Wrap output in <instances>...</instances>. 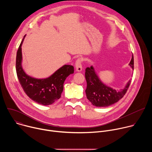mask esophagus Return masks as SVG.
<instances>
[{
	"label": "esophagus",
	"mask_w": 152,
	"mask_h": 152,
	"mask_svg": "<svg viewBox=\"0 0 152 152\" xmlns=\"http://www.w3.org/2000/svg\"><path fill=\"white\" fill-rule=\"evenodd\" d=\"M82 59L79 58L78 59L75 64V67H76V72H80L82 70Z\"/></svg>",
	"instance_id": "esophagus-1"
}]
</instances>
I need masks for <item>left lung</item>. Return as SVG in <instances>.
<instances>
[{
  "label": "left lung",
  "mask_w": 152,
  "mask_h": 152,
  "mask_svg": "<svg viewBox=\"0 0 152 152\" xmlns=\"http://www.w3.org/2000/svg\"><path fill=\"white\" fill-rule=\"evenodd\" d=\"M129 66L134 70V56L132 55ZM85 78L87 87L85 90L86 97L95 106L107 107L118 102L126 94L131 79L120 90L114 89L104 83L99 77L93 66L85 70Z\"/></svg>",
  "instance_id": "obj_1"
}]
</instances>
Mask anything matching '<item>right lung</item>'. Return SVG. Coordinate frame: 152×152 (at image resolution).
<instances>
[{
    "label": "right lung",
    "instance_id": "add662e5",
    "mask_svg": "<svg viewBox=\"0 0 152 152\" xmlns=\"http://www.w3.org/2000/svg\"><path fill=\"white\" fill-rule=\"evenodd\" d=\"M21 41L16 56V72L19 82L27 96L34 102L42 105H49L58 100L63 91L66 78L74 73V67L64 65L48 77L37 79L28 75L22 67Z\"/></svg>",
    "mask_w": 152,
    "mask_h": 152
}]
</instances>
